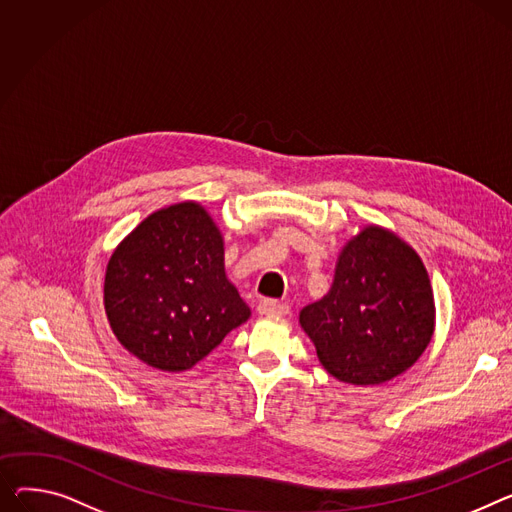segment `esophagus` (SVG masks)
<instances>
[{
    "label": "esophagus",
    "instance_id": "obj_1",
    "mask_svg": "<svg viewBox=\"0 0 512 512\" xmlns=\"http://www.w3.org/2000/svg\"><path fill=\"white\" fill-rule=\"evenodd\" d=\"M257 311L259 315H265V317H286L290 313V306L278 300H261Z\"/></svg>",
    "mask_w": 512,
    "mask_h": 512
}]
</instances>
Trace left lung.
<instances>
[{"mask_svg":"<svg viewBox=\"0 0 512 512\" xmlns=\"http://www.w3.org/2000/svg\"><path fill=\"white\" fill-rule=\"evenodd\" d=\"M298 321L331 377L358 387L387 383L418 362L434 335L424 261L393 230L368 224L339 251L331 290Z\"/></svg>","mask_w":512,"mask_h":512,"instance_id":"8db88e82","label":"left lung"}]
</instances>
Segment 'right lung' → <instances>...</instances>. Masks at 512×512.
<instances>
[{
    "instance_id": "1",
    "label": "right lung",
    "mask_w": 512,
    "mask_h": 512,
    "mask_svg": "<svg viewBox=\"0 0 512 512\" xmlns=\"http://www.w3.org/2000/svg\"><path fill=\"white\" fill-rule=\"evenodd\" d=\"M105 311L119 344L164 372L193 368L251 317L226 276L224 236L197 201L156 210L117 245Z\"/></svg>"
}]
</instances>
